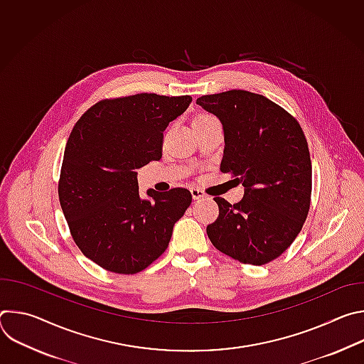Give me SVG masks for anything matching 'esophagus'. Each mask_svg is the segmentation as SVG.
Listing matches in <instances>:
<instances>
[{
    "label": "esophagus",
    "mask_w": 364,
    "mask_h": 364,
    "mask_svg": "<svg viewBox=\"0 0 364 364\" xmlns=\"http://www.w3.org/2000/svg\"><path fill=\"white\" fill-rule=\"evenodd\" d=\"M191 196H193V198L194 200H198V198H204L205 197V193L201 190V188H198V187H191Z\"/></svg>",
    "instance_id": "34e87169"
}]
</instances>
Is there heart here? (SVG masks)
Here are the masks:
<instances>
[{
    "instance_id": "1",
    "label": "heart",
    "mask_w": 364,
    "mask_h": 364,
    "mask_svg": "<svg viewBox=\"0 0 364 364\" xmlns=\"http://www.w3.org/2000/svg\"><path fill=\"white\" fill-rule=\"evenodd\" d=\"M210 118H213V117H212V115H207V114H201V115H198V117L194 119V122H200V121L210 119Z\"/></svg>"
}]
</instances>
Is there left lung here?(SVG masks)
Instances as JSON below:
<instances>
[{"label": "left lung", "mask_w": 364, "mask_h": 364, "mask_svg": "<svg viewBox=\"0 0 364 364\" xmlns=\"http://www.w3.org/2000/svg\"><path fill=\"white\" fill-rule=\"evenodd\" d=\"M197 103L223 125L220 171L245 187L239 203L215 197L219 218L207 236L240 264L265 265L291 246L308 216L313 168L304 131L275 102L247 90L204 95Z\"/></svg>", "instance_id": "obj_1"}]
</instances>
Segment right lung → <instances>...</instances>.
<instances>
[{"instance_id": "add662e5", "label": "right lung", "mask_w": 364, "mask_h": 364, "mask_svg": "<svg viewBox=\"0 0 364 364\" xmlns=\"http://www.w3.org/2000/svg\"><path fill=\"white\" fill-rule=\"evenodd\" d=\"M190 102L188 95L157 93L103 99L73 127L59 200L75 243L100 268L132 275L167 249L191 193L149 188V198L142 200L135 170L161 159L163 132Z\"/></svg>"}]
</instances>
